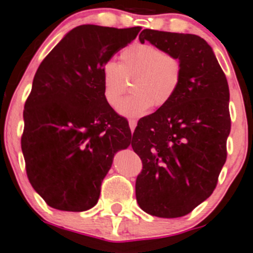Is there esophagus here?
<instances>
[{"instance_id":"obj_1","label":"esophagus","mask_w":253,"mask_h":253,"mask_svg":"<svg viewBox=\"0 0 253 253\" xmlns=\"http://www.w3.org/2000/svg\"><path fill=\"white\" fill-rule=\"evenodd\" d=\"M128 125H129V128H131V131L133 132L134 128H136V126H137V121H136V120L131 119V120H129V121H128Z\"/></svg>"}]
</instances>
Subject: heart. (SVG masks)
<instances>
[{"instance_id": "1", "label": "heart", "mask_w": 253, "mask_h": 253, "mask_svg": "<svg viewBox=\"0 0 253 253\" xmlns=\"http://www.w3.org/2000/svg\"><path fill=\"white\" fill-rule=\"evenodd\" d=\"M121 63L106 61L101 68L104 98L117 108L133 79L132 95L120 105L126 116H141L152 105L162 108L176 95L182 81V62L177 56L153 44H132L121 52Z\"/></svg>"}]
</instances>
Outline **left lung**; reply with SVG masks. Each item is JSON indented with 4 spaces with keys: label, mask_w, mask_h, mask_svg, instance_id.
I'll list each match as a JSON object with an SVG mask.
<instances>
[{
    "label": "left lung",
    "mask_w": 253,
    "mask_h": 253,
    "mask_svg": "<svg viewBox=\"0 0 253 253\" xmlns=\"http://www.w3.org/2000/svg\"><path fill=\"white\" fill-rule=\"evenodd\" d=\"M148 40L182 62V81L167 105L142 117L132 148L142 160L138 205L150 215L178 218L213 193L231 128L229 85L208 42L193 34L144 29Z\"/></svg>",
    "instance_id": "left-lung-1"
}]
</instances>
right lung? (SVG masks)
<instances>
[{
	"mask_svg": "<svg viewBox=\"0 0 253 253\" xmlns=\"http://www.w3.org/2000/svg\"><path fill=\"white\" fill-rule=\"evenodd\" d=\"M141 29L79 25L35 73L20 144L29 182L52 208L95 206L114 154L131 144L128 121L104 98L101 68Z\"/></svg>",
	"mask_w": 253,
	"mask_h": 253,
	"instance_id": "add662e5",
	"label": "right lung"
}]
</instances>
